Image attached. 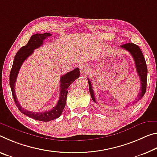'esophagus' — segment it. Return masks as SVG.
Wrapping results in <instances>:
<instances>
[{"label":"esophagus","instance_id":"obj_1","mask_svg":"<svg viewBox=\"0 0 157 157\" xmlns=\"http://www.w3.org/2000/svg\"><path fill=\"white\" fill-rule=\"evenodd\" d=\"M79 70H80V72L82 73H87L89 70V68L88 66H84V65H82L80 66V68H79Z\"/></svg>","mask_w":157,"mask_h":157}]
</instances>
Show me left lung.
<instances>
[{"mask_svg":"<svg viewBox=\"0 0 157 157\" xmlns=\"http://www.w3.org/2000/svg\"><path fill=\"white\" fill-rule=\"evenodd\" d=\"M121 48L125 49L126 50H127L129 53L131 54V55L132 56L134 61H135L136 67V71L138 73V75L140 78V83H141V87L140 89V91H139V94L138 96V98H136L134 102H133V104L135 103H137L139 100L143 98V96L145 95V91H146V88H147V67L146 65L145 59L144 58L143 54L142 53L140 50V47L138 45H136V44L133 43H126L122 44L121 46ZM88 82H89V92H90L92 100L94 102L96 101L95 99V96H94V90L92 89V85L91 83L90 79L87 78ZM130 105H126V108H128Z\"/></svg>","mask_w":157,"mask_h":157,"instance_id":"8db88e82","label":"left lung"}]
</instances>
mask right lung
<instances>
[{
	"label": "right lung",
	"mask_w": 157,
	"mask_h": 157,
	"mask_svg": "<svg viewBox=\"0 0 157 157\" xmlns=\"http://www.w3.org/2000/svg\"><path fill=\"white\" fill-rule=\"evenodd\" d=\"M52 34L49 33H44L43 34L36 33L33 35L26 45L22 47L17 52L15 56H14L13 64L10 74V85L12 90V94L13 98L15 102V104L17 108L25 115L33 118L36 120L42 121H49L51 120L57 119L61 116L64 108L66 106L67 94H68V87L71 84L78 79L79 77V70L78 68L74 69L69 73L63 75L61 77L60 79V96H59L58 103L53 109L48 111L42 112V113H36V112H31L25 110L22 108L17 100L15 94V82L17 80V77L21 68V66L24 61L31 55L34 52V49L43 45L44 40L51 36Z\"/></svg>",
	"instance_id": "right-lung-1"
}]
</instances>
